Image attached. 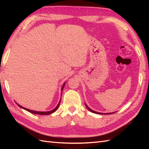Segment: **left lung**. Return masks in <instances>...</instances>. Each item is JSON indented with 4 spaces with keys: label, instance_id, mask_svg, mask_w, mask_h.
I'll return each instance as SVG.
<instances>
[{
    "label": "left lung",
    "instance_id": "8db88e82",
    "mask_svg": "<svg viewBox=\"0 0 149 149\" xmlns=\"http://www.w3.org/2000/svg\"><path fill=\"white\" fill-rule=\"evenodd\" d=\"M85 106H86V108L89 110V111H90L91 112H92V113H97V114H100V115H103V114H107V115H109V114H112V113H99V112H96V111H93L92 109H91L90 108H89V107H88V106L86 105V104H85Z\"/></svg>",
    "mask_w": 149,
    "mask_h": 149
}]
</instances>
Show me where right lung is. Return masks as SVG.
<instances>
[{
    "label": "right lung",
    "mask_w": 149,
    "mask_h": 149,
    "mask_svg": "<svg viewBox=\"0 0 149 149\" xmlns=\"http://www.w3.org/2000/svg\"><path fill=\"white\" fill-rule=\"evenodd\" d=\"M65 84V83L63 84V87H62V88H61V91H63V88H64ZM60 102H61V100H60L59 104H58V106H57L55 107L54 109H52V111H45V112H43V111H33V110L28 109L26 108V107H22V106L19 105V104H18V106L19 107H21V108L24 109H25V110H26V111H29V112H30V113H31L36 114V115H50V114H51V113H54V112H55L56 111L57 109H58V107H59V104H60Z\"/></svg>",
    "instance_id": "obj_1"
}]
</instances>
